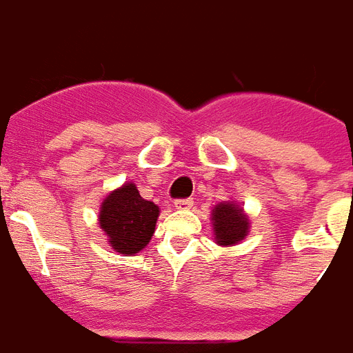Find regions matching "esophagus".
Masks as SVG:
<instances>
[{
    "label": "esophagus",
    "mask_w": 353,
    "mask_h": 353,
    "mask_svg": "<svg viewBox=\"0 0 353 353\" xmlns=\"http://www.w3.org/2000/svg\"><path fill=\"white\" fill-rule=\"evenodd\" d=\"M192 205H194V199H177V201L174 203V206H176L177 210H186V208H190Z\"/></svg>",
    "instance_id": "obj_1"
}]
</instances>
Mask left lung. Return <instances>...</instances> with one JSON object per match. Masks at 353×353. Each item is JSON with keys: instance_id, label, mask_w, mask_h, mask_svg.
Returning a JSON list of instances; mask_svg holds the SVG:
<instances>
[{"instance_id": "left-lung-1", "label": "left lung", "mask_w": 353, "mask_h": 353, "mask_svg": "<svg viewBox=\"0 0 353 353\" xmlns=\"http://www.w3.org/2000/svg\"><path fill=\"white\" fill-rule=\"evenodd\" d=\"M212 230L219 246L241 243L250 232V219L236 201H223L212 208Z\"/></svg>"}]
</instances>
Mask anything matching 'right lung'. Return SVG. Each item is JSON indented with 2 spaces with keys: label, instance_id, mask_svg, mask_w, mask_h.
I'll list each match as a JSON object with an SVG mask.
<instances>
[{
  "label": "right lung",
  "instance_id": "obj_1",
  "mask_svg": "<svg viewBox=\"0 0 353 353\" xmlns=\"http://www.w3.org/2000/svg\"><path fill=\"white\" fill-rule=\"evenodd\" d=\"M159 206L139 196L136 183H123L99 205L97 221L112 250L134 256L150 243Z\"/></svg>",
  "mask_w": 353,
  "mask_h": 353
}]
</instances>
